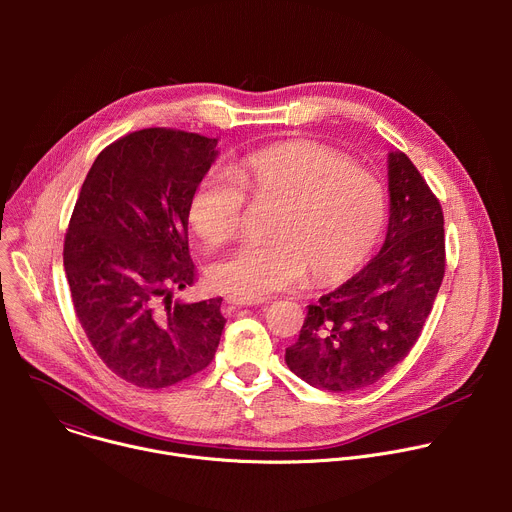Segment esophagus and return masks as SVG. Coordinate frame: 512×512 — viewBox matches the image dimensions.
Masks as SVG:
<instances>
[{"label":"esophagus","instance_id":"1","mask_svg":"<svg viewBox=\"0 0 512 512\" xmlns=\"http://www.w3.org/2000/svg\"><path fill=\"white\" fill-rule=\"evenodd\" d=\"M225 302L233 308H249V306H259L261 304V302H249V300H241V298H233V296H229Z\"/></svg>","mask_w":512,"mask_h":512}]
</instances>
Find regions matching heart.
I'll list each match as a JSON object with an SVG mask.
<instances>
[{"label":"heart","mask_w":512,"mask_h":512,"mask_svg":"<svg viewBox=\"0 0 512 512\" xmlns=\"http://www.w3.org/2000/svg\"><path fill=\"white\" fill-rule=\"evenodd\" d=\"M229 176L206 174L190 192L186 218L206 245L231 241L243 223L245 196L279 204L267 235L208 267L214 289L259 302L300 281L338 283L362 267L387 227L383 182L367 168L322 143L296 139L257 150L231 166Z\"/></svg>","instance_id":"heart-1"}]
</instances>
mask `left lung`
<instances>
[{
	"instance_id": "8db88e82",
	"label": "left lung",
	"mask_w": 512,
	"mask_h": 512,
	"mask_svg": "<svg viewBox=\"0 0 512 512\" xmlns=\"http://www.w3.org/2000/svg\"><path fill=\"white\" fill-rule=\"evenodd\" d=\"M391 216L375 259L308 306L289 371L314 387L348 393L399 364L421 336L446 273L444 212L413 162L389 156Z\"/></svg>"
}]
</instances>
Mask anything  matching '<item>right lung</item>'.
<instances>
[{
	"mask_svg": "<svg viewBox=\"0 0 512 512\" xmlns=\"http://www.w3.org/2000/svg\"><path fill=\"white\" fill-rule=\"evenodd\" d=\"M216 139L168 127L127 133L97 156L64 235L72 306L99 358L123 381L166 389L206 369L223 298L174 302L196 281L186 204Z\"/></svg>",
	"mask_w": 512,
	"mask_h": 512,
	"instance_id": "right-lung-1",
	"label": "right lung"
}]
</instances>
